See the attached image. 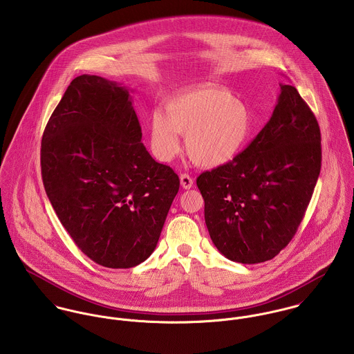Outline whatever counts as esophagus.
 <instances>
[{
  "label": "esophagus",
  "mask_w": 354,
  "mask_h": 354,
  "mask_svg": "<svg viewBox=\"0 0 354 354\" xmlns=\"http://www.w3.org/2000/svg\"><path fill=\"white\" fill-rule=\"evenodd\" d=\"M180 183H181V187L184 189H191L194 187V178L189 176V174H181L180 176Z\"/></svg>",
  "instance_id": "1"
}]
</instances>
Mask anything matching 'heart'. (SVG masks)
<instances>
[{
  "label": "heart",
  "mask_w": 354,
  "mask_h": 354,
  "mask_svg": "<svg viewBox=\"0 0 354 354\" xmlns=\"http://www.w3.org/2000/svg\"><path fill=\"white\" fill-rule=\"evenodd\" d=\"M166 110H155L151 117L152 151L165 162L180 151V133L187 136V151L198 165L222 166L243 150L252 131L248 106L219 87L180 94Z\"/></svg>",
  "instance_id": "b5f03b06"
}]
</instances>
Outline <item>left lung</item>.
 Returning <instances> with one entry per match:
<instances>
[{
    "label": "left lung",
    "mask_w": 354,
    "mask_h": 354,
    "mask_svg": "<svg viewBox=\"0 0 354 354\" xmlns=\"http://www.w3.org/2000/svg\"><path fill=\"white\" fill-rule=\"evenodd\" d=\"M320 166L316 117L296 87L281 84L272 115L251 145L196 180L216 250L243 264L277 256L303 221Z\"/></svg>",
    "instance_id": "obj_1"
}]
</instances>
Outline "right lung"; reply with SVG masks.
<instances>
[{
  "label": "right lung",
  "mask_w": 354,
  "mask_h": 354,
  "mask_svg": "<svg viewBox=\"0 0 354 354\" xmlns=\"http://www.w3.org/2000/svg\"><path fill=\"white\" fill-rule=\"evenodd\" d=\"M41 167L59 222L91 260L129 268L153 252L180 180L142 143L127 87L73 79L45 128Z\"/></svg>",
  "instance_id": "add662e5"
}]
</instances>
